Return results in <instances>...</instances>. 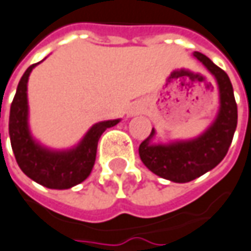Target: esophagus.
Listing matches in <instances>:
<instances>
[{
    "instance_id": "obj_1",
    "label": "esophagus",
    "mask_w": 251,
    "mask_h": 251,
    "mask_svg": "<svg viewBox=\"0 0 251 251\" xmlns=\"http://www.w3.org/2000/svg\"><path fill=\"white\" fill-rule=\"evenodd\" d=\"M141 112V106L137 105V103H134V105H131V107L128 109V116H135Z\"/></svg>"
}]
</instances>
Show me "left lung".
Segmentation results:
<instances>
[{
	"instance_id": "8db88e82",
	"label": "left lung",
	"mask_w": 251,
	"mask_h": 251,
	"mask_svg": "<svg viewBox=\"0 0 251 251\" xmlns=\"http://www.w3.org/2000/svg\"><path fill=\"white\" fill-rule=\"evenodd\" d=\"M193 56L214 75L218 85L220 110L216 120L198 138L167 145L153 144L152 128L151 135L139 145L141 160L148 169L156 176L179 184L199 178L221 163L228 153L238 124V106L228 75L206 55L195 52Z\"/></svg>"
}]
</instances>
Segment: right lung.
<instances>
[{
  "label": "right lung",
  "mask_w": 251,
  "mask_h": 251,
  "mask_svg": "<svg viewBox=\"0 0 251 251\" xmlns=\"http://www.w3.org/2000/svg\"><path fill=\"white\" fill-rule=\"evenodd\" d=\"M22 75L9 113V137L15 159L20 170L37 184L50 189H69L90 176L95 164L97 148L100 135L120 122L107 120L94 124L80 144L67 151H51L35 142L28 129L27 81L31 70Z\"/></svg>",
  "instance_id": "obj_1"
}]
</instances>
